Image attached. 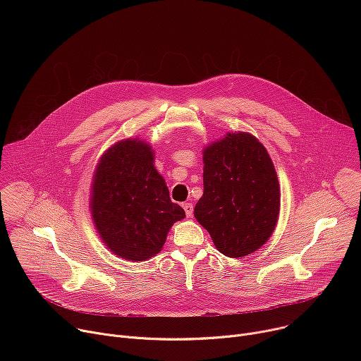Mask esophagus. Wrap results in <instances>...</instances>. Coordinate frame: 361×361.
<instances>
[{
  "instance_id": "obj_1",
  "label": "esophagus",
  "mask_w": 361,
  "mask_h": 361,
  "mask_svg": "<svg viewBox=\"0 0 361 361\" xmlns=\"http://www.w3.org/2000/svg\"><path fill=\"white\" fill-rule=\"evenodd\" d=\"M183 209L185 212V216L187 217H191L192 216V212H194V205L191 202H184L183 204Z\"/></svg>"
}]
</instances>
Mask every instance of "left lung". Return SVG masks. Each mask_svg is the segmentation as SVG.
I'll use <instances>...</instances> for the list:
<instances>
[{
  "label": "left lung",
  "mask_w": 361,
  "mask_h": 361,
  "mask_svg": "<svg viewBox=\"0 0 361 361\" xmlns=\"http://www.w3.org/2000/svg\"><path fill=\"white\" fill-rule=\"evenodd\" d=\"M204 192L194 217L227 257H244L271 237L280 185L264 145L248 133H228L204 148Z\"/></svg>",
  "instance_id": "left-lung-1"
}]
</instances>
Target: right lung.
I'll return each instance as SVG.
<instances>
[{
  "label": "right lung",
  "instance_id": "add662e5",
  "mask_svg": "<svg viewBox=\"0 0 361 361\" xmlns=\"http://www.w3.org/2000/svg\"><path fill=\"white\" fill-rule=\"evenodd\" d=\"M90 207L102 243L130 262L160 252L171 226L185 217L154 167L151 145L138 138L118 141L102 154Z\"/></svg>",
  "mask_w": 361,
  "mask_h": 361
}]
</instances>
